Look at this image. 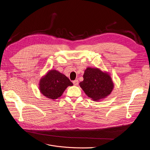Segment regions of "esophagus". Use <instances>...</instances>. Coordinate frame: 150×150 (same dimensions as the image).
<instances>
[{
	"label": "esophagus",
	"mask_w": 150,
	"mask_h": 150,
	"mask_svg": "<svg viewBox=\"0 0 150 150\" xmlns=\"http://www.w3.org/2000/svg\"><path fill=\"white\" fill-rule=\"evenodd\" d=\"M73 83L75 86H78V84H79V81H78V79H75V80L73 81Z\"/></svg>",
	"instance_id": "34e87169"
}]
</instances>
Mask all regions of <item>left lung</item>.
<instances>
[{
	"instance_id": "1",
	"label": "left lung",
	"mask_w": 150,
	"mask_h": 150,
	"mask_svg": "<svg viewBox=\"0 0 150 150\" xmlns=\"http://www.w3.org/2000/svg\"><path fill=\"white\" fill-rule=\"evenodd\" d=\"M79 83L85 93L95 101L105 98L111 93L113 83L110 76L97 68L88 67Z\"/></svg>"
}]
</instances>
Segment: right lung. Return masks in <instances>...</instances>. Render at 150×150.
Instances as JSON below:
<instances>
[{
    "instance_id": "add662e5",
    "label": "right lung",
    "mask_w": 150,
    "mask_h": 150,
    "mask_svg": "<svg viewBox=\"0 0 150 150\" xmlns=\"http://www.w3.org/2000/svg\"><path fill=\"white\" fill-rule=\"evenodd\" d=\"M73 83L64 75L55 70L50 71L40 81V91L50 99H57L61 96L65 89Z\"/></svg>"
}]
</instances>
